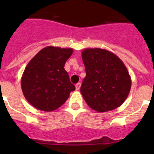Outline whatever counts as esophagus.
<instances>
[{"instance_id":"esophagus-1","label":"esophagus","mask_w":154,"mask_h":154,"mask_svg":"<svg viewBox=\"0 0 154 154\" xmlns=\"http://www.w3.org/2000/svg\"><path fill=\"white\" fill-rule=\"evenodd\" d=\"M80 87H81V83H80V82H79V83L76 84V85H75L76 90H79V89H80Z\"/></svg>"}]
</instances>
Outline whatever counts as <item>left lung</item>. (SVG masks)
Returning a JSON list of instances; mask_svg holds the SVG:
<instances>
[{
  "label": "left lung",
  "mask_w": 154,
  "mask_h": 154,
  "mask_svg": "<svg viewBox=\"0 0 154 154\" xmlns=\"http://www.w3.org/2000/svg\"><path fill=\"white\" fill-rule=\"evenodd\" d=\"M85 75L81 93L97 112L113 110L124 103L131 89L126 65L114 53L103 48H85L82 52Z\"/></svg>",
  "instance_id": "1"
}]
</instances>
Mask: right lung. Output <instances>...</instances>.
Wrapping results in <instances>:
<instances>
[{
    "mask_svg": "<svg viewBox=\"0 0 154 154\" xmlns=\"http://www.w3.org/2000/svg\"><path fill=\"white\" fill-rule=\"evenodd\" d=\"M72 53V48L47 46L28 62L21 83L24 97L32 106L51 112L62 106L75 89L64 68Z\"/></svg>",
    "mask_w": 154,
    "mask_h": 154,
    "instance_id": "add662e5",
    "label": "right lung"
}]
</instances>
